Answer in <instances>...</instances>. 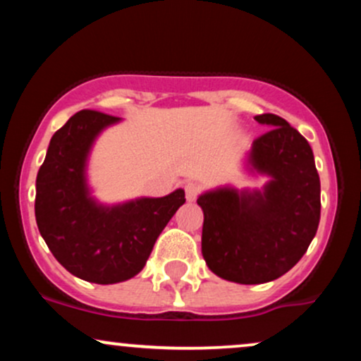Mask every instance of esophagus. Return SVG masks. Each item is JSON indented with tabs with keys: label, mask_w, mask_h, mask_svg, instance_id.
<instances>
[{
	"label": "esophagus",
	"mask_w": 361,
	"mask_h": 361,
	"mask_svg": "<svg viewBox=\"0 0 361 361\" xmlns=\"http://www.w3.org/2000/svg\"><path fill=\"white\" fill-rule=\"evenodd\" d=\"M185 195H186V200L188 202L197 200V197L200 195V186H198L197 183H193V181H190V183L185 185Z\"/></svg>",
	"instance_id": "1"
}]
</instances>
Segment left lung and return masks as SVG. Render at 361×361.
Masks as SVG:
<instances>
[{
	"label": "left lung",
	"instance_id": "8db88e82",
	"mask_svg": "<svg viewBox=\"0 0 361 361\" xmlns=\"http://www.w3.org/2000/svg\"><path fill=\"white\" fill-rule=\"evenodd\" d=\"M255 120L270 130L252 142L247 164L271 180L261 192L226 186L197 200L207 267L243 285L267 283L295 267L321 219V181L307 140L279 115Z\"/></svg>",
	"mask_w": 361,
	"mask_h": 361
}]
</instances>
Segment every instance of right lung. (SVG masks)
<instances>
[{
    "mask_svg": "<svg viewBox=\"0 0 361 361\" xmlns=\"http://www.w3.org/2000/svg\"><path fill=\"white\" fill-rule=\"evenodd\" d=\"M118 120L94 110L74 114L52 135L35 183L37 226L54 258L78 279L100 285L137 275L161 231L185 204L181 188L114 207L91 198L90 149L103 128Z\"/></svg>",
    "mask_w": 361,
    "mask_h": 361,
    "instance_id": "right-lung-1",
    "label": "right lung"
}]
</instances>
